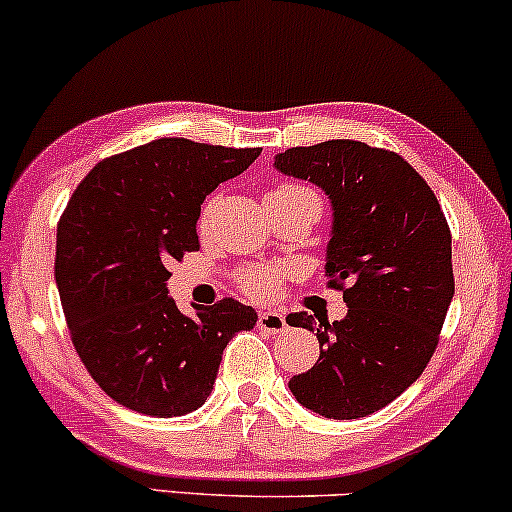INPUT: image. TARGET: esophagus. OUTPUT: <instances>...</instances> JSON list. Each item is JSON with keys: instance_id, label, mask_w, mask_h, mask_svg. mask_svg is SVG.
Returning a JSON list of instances; mask_svg holds the SVG:
<instances>
[{"instance_id": "esophagus-1", "label": "esophagus", "mask_w": 512, "mask_h": 512, "mask_svg": "<svg viewBox=\"0 0 512 512\" xmlns=\"http://www.w3.org/2000/svg\"><path fill=\"white\" fill-rule=\"evenodd\" d=\"M257 325H260V330L264 332H284L286 317L281 313H274V310H267V313H260V317H257Z\"/></svg>"}]
</instances>
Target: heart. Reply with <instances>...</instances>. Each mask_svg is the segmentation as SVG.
<instances>
[{
    "mask_svg": "<svg viewBox=\"0 0 512 512\" xmlns=\"http://www.w3.org/2000/svg\"><path fill=\"white\" fill-rule=\"evenodd\" d=\"M298 195H315V192L305 190V187L298 185H284L276 187L272 192V199H286V197H298ZM317 197V195H315ZM284 267H276V264H252V267L243 269L238 276L240 289L245 293H250L252 298H272L276 291H279L281 284V274H284Z\"/></svg>",
    "mask_w": 512,
    "mask_h": 512,
    "instance_id": "heart-1",
    "label": "heart"
}]
</instances>
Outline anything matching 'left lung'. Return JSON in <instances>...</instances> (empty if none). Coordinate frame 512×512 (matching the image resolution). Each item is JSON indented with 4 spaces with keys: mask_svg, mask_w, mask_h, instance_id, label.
<instances>
[{
    "mask_svg": "<svg viewBox=\"0 0 512 512\" xmlns=\"http://www.w3.org/2000/svg\"><path fill=\"white\" fill-rule=\"evenodd\" d=\"M274 168L330 197L325 276L349 308L334 322L305 310L286 317L320 342L315 366L289 387L325 419H361L402 395L436 351L455 293L448 221L395 151L332 139L286 149Z\"/></svg>",
    "mask_w": 512,
    "mask_h": 512,
    "instance_id": "1",
    "label": "left lung"
}]
</instances>
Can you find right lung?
Segmentation results:
<instances>
[{
    "label": "right lung",
    "mask_w": 512,
    "mask_h": 512,
    "mask_svg": "<svg viewBox=\"0 0 512 512\" xmlns=\"http://www.w3.org/2000/svg\"><path fill=\"white\" fill-rule=\"evenodd\" d=\"M262 149L163 137L103 158L57 223L55 279L76 354L122 407L182 416L214 390L223 349L257 313L233 298L182 315L168 262L199 250L202 202Z\"/></svg>",
    "instance_id": "1"
}]
</instances>
